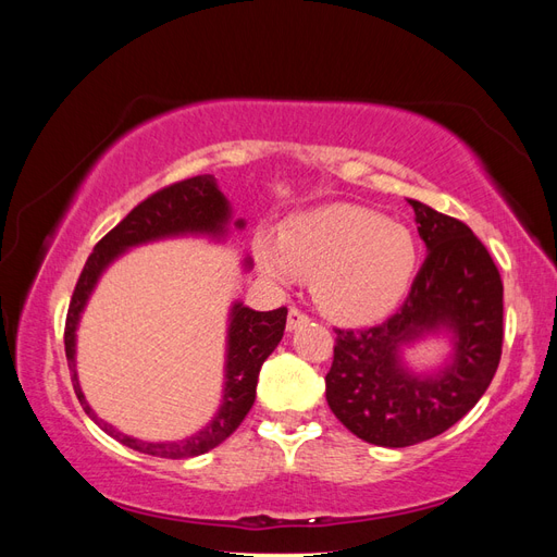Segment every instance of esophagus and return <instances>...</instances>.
Returning <instances> with one entry per match:
<instances>
[{"label":"esophagus","mask_w":557,"mask_h":557,"mask_svg":"<svg viewBox=\"0 0 557 557\" xmlns=\"http://www.w3.org/2000/svg\"><path fill=\"white\" fill-rule=\"evenodd\" d=\"M305 323H309V315L301 311V309H297V307H293L290 311H288V330L293 332V330H297L299 325H305Z\"/></svg>","instance_id":"34e87169"}]
</instances>
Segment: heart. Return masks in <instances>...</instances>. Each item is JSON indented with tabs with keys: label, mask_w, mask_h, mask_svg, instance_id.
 Here are the masks:
<instances>
[{
	"label": "heart",
	"mask_w": 557,
	"mask_h": 557,
	"mask_svg": "<svg viewBox=\"0 0 557 557\" xmlns=\"http://www.w3.org/2000/svg\"><path fill=\"white\" fill-rule=\"evenodd\" d=\"M256 258L264 274L313 281V297L339 320H372L397 305L416 267L413 234L374 211L332 205L295 215L278 239L260 237Z\"/></svg>",
	"instance_id": "obj_1"
}]
</instances>
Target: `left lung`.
<instances>
[{
	"label": "left lung",
	"instance_id": "1",
	"mask_svg": "<svg viewBox=\"0 0 557 557\" xmlns=\"http://www.w3.org/2000/svg\"><path fill=\"white\" fill-rule=\"evenodd\" d=\"M428 258L404 305L383 323L336 327L325 376L332 413L362 442L404 448L446 432L491 385L502 358V278L491 252L465 223L409 199ZM451 336L436 373L418 375L400 348L430 333Z\"/></svg>",
	"mask_w": 557,
	"mask_h": 557
}]
</instances>
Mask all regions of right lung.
Instances as JSON below:
<instances>
[{"instance_id": "obj_1", "label": "right lung", "mask_w": 557, "mask_h": 557, "mask_svg": "<svg viewBox=\"0 0 557 557\" xmlns=\"http://www.w3.org/2000/svg\"><path fill=\"white\" fill-rule=\"evenodd\" d=\"M230 215V201L221 190H218V181L211 174L193 176L166 185V188L153 193L148 199H144L141 205L134 207L123 221L95 246L78 276L64 323V350L66 364H70L72 372L74 393L81 401L83 411H86L109 436H113L115 442H121L132 450L156 455V458L166 460H183L195 458V455H201L215 448L218 444H223L227 436L242 425V420L250 411L252 401H256L260 367L283 339L288 309L281 307L274 311H252L244 307L242 301H234L230 309L227 327L223 404L205 430L195 432L183 442H141L117 432L113 425L104 423L102 418H97V413L86 401V395L81 391L76 374V330L81 313L86 309L99 276L104 274V269L117 256H123L127 248L166 237H183V234H209V237L221 239L227 232ZM234 225L244 227V221H237Z\"/></svg>"}]
</instances>
